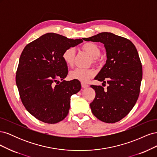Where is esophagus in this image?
I'll use <instances>...</instances> for the list:
<instances>
[{
	"instance_id": "obj_1",
	"label": "esophagus",
	"mask_w": 157,
	"mask_h": 157,
	"mask_svg": "<svg viewBox=\"0 0 157 157\" xmlns=\"http://www.w3.org/2000/svg\"><path fill=\"white\" fill-rule=\"evenodd\" d=\"M81 86H82V88H87V87H88V84H85V83H81Z\"/></svg>"
}]
</instances>
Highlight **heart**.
I'll return each instance as SVG.
<instances>
[{
	"mask_svg": "<svg viewBox=\"0 0 157 157\" xmlns=\"http://www.w3.org/2000/svg\"><path fill=\"white\" fill-rule=\"evenodd\" d=\"M81 48L91 57L94 63H96L98 62V58L101 54V51L97 44L93 42H86L82 46ZM75 56L76 52L75 48L73 47H69L63 52L62 59L68 66L72 67L75 63ZM94 75L95 72L93 69L77 68L71 71L69 77L71 79L77 80L82 82H87L90 78L94 77Z\"/></svg>",
	"mask_w": 157,
	"mask_h": 157,
	"instance_id": "1",
	"label": "heart"
}]
</instances>
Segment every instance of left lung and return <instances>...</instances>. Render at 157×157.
Segmentation results:
<instances>
[{"instance_id": "8db88e82", "label": "left lung", "mask_w": 157, "mask_h": 157, "mask_svg": "<svg viewBox=\"0 0 157 157\" xmlns=\"http://www.w3.org/2000/svg\"><path fill=\"white\" fill-rule=\"evenodd\" d=\"M83 40L100 42L106 50V63L94 79L103 83L107 80L108 86L104 90L101 86H90L96 92L90 104L93 115L104 122L119 121L134 107L140 94L143 73L138 52L130 40L111 33Z\"/></svg>"}]
</instances>
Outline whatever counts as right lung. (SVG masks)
<instances>
[{
	"label": "right lung",
	"instance_id": "obj_1",
	"mask_svg": "<svg viewBox=\"0 0 157 157\" xmlns=\"http://www.w3.org/2000/svg\"><path fill=\"white\" fill-rule=\"evenodd\" d=\"M48 33L28 44L19 60L16 82L23 105L38 120L56 124L67 117L71 96L81 88L77 80L65 81L67 66L63 52L82 43ZM59 78L63 82L55 85Z\"/></svg>",
	"mask_w": 157,
	"mask_h": 157
}]
</instances>
